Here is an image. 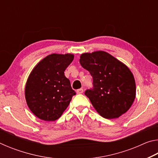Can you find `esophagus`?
<instances>
[{
  "instance_id": "obj_1",
  "label": "esophagus",
  "mask_w": 158,
  "mask_h": 158,
  "mask_svg": "<svg viewBox=\"0 0 158 158\" xmlns=\"http://www.w3.org/2000/svg\"><path fill=\"white\" fill-rule=\"evenodd\" d=\"M84 92V89H79L78 90H77V94H81Z\"/></svg>"
}]
</instances>
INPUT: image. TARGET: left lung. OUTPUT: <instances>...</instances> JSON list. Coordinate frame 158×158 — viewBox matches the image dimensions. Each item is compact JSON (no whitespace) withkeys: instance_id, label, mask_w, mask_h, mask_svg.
<instances>
[{"instance_id":"obj_1","label":"left lung","mask_w":158,"mask_h":158,"mask_svg":"<svg viewBox=\"0 0 158 158\" xmlns=\"http://www.w3.org/2000/svg\"><path fill=\"white\" fill-rule=\"evenodd\" d=\"M79 63L93 77V89L85 95L105 118H118L132 106L136 96L135 78L130 69L102 51L83 53Z\"/></svg>"}]
</instances>
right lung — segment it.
I'll use <instances>...</instances> for the list:
<instances>
[{
  "label": "right lung",
  "instance_id": "add662e5",
  "mask_svg": "<svg viewBox=\"0 0 158 158\" xmlns=\"http://www.w3.org/2000/svg\"><path fill=\"white\" fill-rule=\"evenodd\" d=\"M74 59V55L47 56L35 67L25 88L26 103L40 119L53 121L61 116L76 93L64 72Z\"/></svg>",
  "mask_w": 158,
  "mask_h": 158
}]
</instances>
